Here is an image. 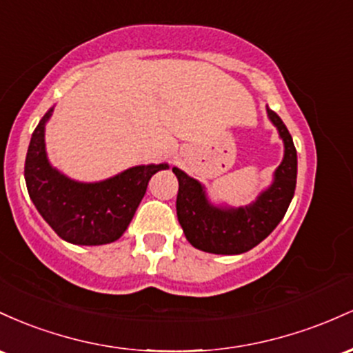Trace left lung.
<instances>
[{
  "mask_svg": "<svg viewBox=\"0 0 353 353\" xmlns=\"http://www.w3.org/2000/svg\"><path fill=\"white\" fill-rule=\"evenodd\" d=\"M268 120L283 141V160L273 180L245 207L216 205L208 198L203 183L173 166L178 178L176 216L193 247L215 255H240L267 239L282 221L296 185V150L282 118L267 106Z\"/></svg>",
  "mask_w": 353,
  "mask_h": 353,
  "instance_id": "obj_1",
  "label": "left lung"
}]
</instances>
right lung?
Listing matches in <instances>:
<instances>
[{
  "label": "right lung",
  "instance_id": "add662e5",
  "mask_svg": "<svg viewBox=\"0 0 353 353\" xmlns=\"http://www.w3.org/2000/svg\"><path fill=\"white\" fill-rule=\"evenodd\" d=\"M54 106L39 120L25 161L31 201L59 239L73 245H106L128 228L150 178L168 163L137 165L100 181H77L50 163L45 130Z\"/></svg>",
  "mask_w": 353,
  "mask_h": 353
}]
</instances>
